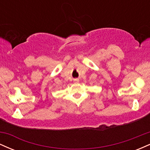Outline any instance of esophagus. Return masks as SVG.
Returning <instances> with one entry per match:
<instances>
[{
  "label": "esophagus",
  "instance_id": "1",
  "mask_svg": "<svg viewBox=\"0 0 150 150\" xmlns=\"http://www.w3.org/2000/svg\"><path fill=\"white\" fill-rule=\"evenodd\" d=\"M75 82H79V80H75Z\"/></svg>",
  "mask_w": 150,
  "mask_h": 150
}]
</instances>
